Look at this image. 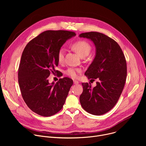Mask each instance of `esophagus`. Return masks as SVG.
Masks as SVG:
<instances>
[{
  "label": "esophagus",
  "mask_w": 146,
  "mask_h": 146,
  "mask_svg": "<svg viewBox=\"0 0 146 146\" xmlns=\"http://www.w3.org/2000/svg\"><path fill=\"white\" fill-rule=\"evenodd\" d=\"M73 82H74V84H78V83H79V82H78V81H76V80H74V81H73Z\"/></svg>",
  "instance_id": "esophagus-1"
}]
</instances>
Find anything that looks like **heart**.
<instances>
[{"mask_svg":"<svg viewBox=\"0 0 146 146\" xmlns=\"http://www.w3.org/2000/svg\"><path fill=\"white\" fill-rule=\"evenodd\" d=\"M71 48L75 51L81 57L84 58L88 56L92 50L91 45L86 40H78L71 44ZM65 59V50L60 48L57 54V59L59 63H62ZM81 72L80 68H69L66 71L65 74L72 78H77L78 74Z\"/></svg>","mask_w":146,"mask_h":146,"instance_id":"b5f03b06","label":"heart"}]
</instances>
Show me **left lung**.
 Returning a JSON list of instances; mask_svg holds the SVG:
<instances>
[{"mask_svg": "<svg viewBox=\"0 0 146 146\" xmlns=\"http://www.w3.org/2000/svg\"><path fill=\"white\" fill-rule=\"evenodd\" d=\"M80 37L91 40L96 47L95 57L85 75L88 79L99 80L93 88L87 82L82 83L80 102L88 113L102 115L113 108L121 96L127 78L126 59L118 44L105 35L90 32Z\"/></svg>", "mask_w": 146, "mask_h": 146, "instance_id": "left-lung-1", "label": "left lung"}]
</instances>
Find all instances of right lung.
Returning a JSON list of instances; mask_svg holds the SVG:
<instances>
[{
	"instance_id": "add662e5",
	"label": "right lung",
	"mask_w": 146,
	"mask_h": 146,
	"mask_svg": "<svg viewBox=\"0 0 146 146\" xmlns=\"http://www.w3.org/2000/svg\"><path fill=\"white\" fill-rule=\"evenodd\" d=\"M75 35L68 31H44L31 40L23 51L18 71L21 92L28 107L40 115L55 114L65 102L73 80L64 77L54 84H50L48 77L56 72L59 50Z\"/></svg>"
}]
</instances>
